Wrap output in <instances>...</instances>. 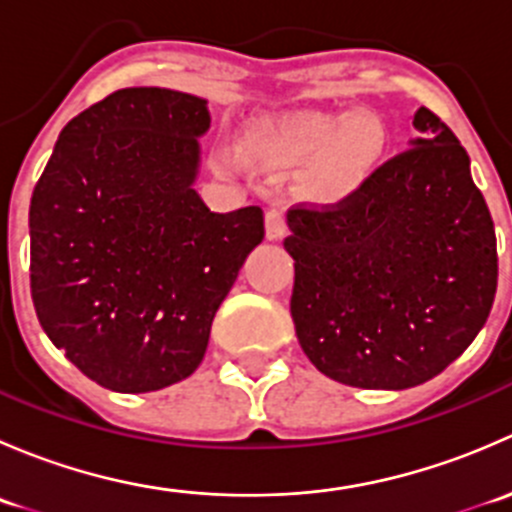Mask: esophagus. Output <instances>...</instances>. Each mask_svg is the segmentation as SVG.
Returning a JSON list of instances; mask_svg holds the SVG:
<instances>
[{"label":"esophagus","mask_w":512,"mask_h":512,"mask_svg":"<svg viewBox=\"0 0 512 512\" xmlns=\"http://www.w3.org/2000/svg\"><path fill=\"white\" fill-rule=\"evenodd\" d=\"M265 232L270 240H282V237H285L287 223H285V215H282V210H267Z\"/></svg>","instance_id":"1"}]
</instances>
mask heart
<instances>
[{
  "label": "heart",
  "mask_w": 512,
  "mask_h": 512,
  "mask_svg": "<svg viewBox=\"0 0 512 512\" xmlns=\"http://www.w3.org/2000/svg\"><path fill=\"white\" fill-rule=\"evenodd\" d=\"M384 151L379 123L359 113H304L280 123H262L245 136V156L267 170H292L309 163L302 175L304 195L334 200L369 175ZM235 168L232 153H220Z\"/></svg>",
  "instance_id": "b5f03b06"
}]
</instances>
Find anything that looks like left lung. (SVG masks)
<instances>
[{"label":"left lung","instance_id":"obj_1","mask_svg":"<svg viewBox=\"0 0 512 512\" xmlns=\"http://www.w3.org/2000/svg\"><path fill=\"white\" fill-rule=\"evenodd\" d=\"M414 128L411 148L342 200L287 213L299 347L356 389L441 374L483 329L498 287L493 218L466 148L426 106Z\"/></svg>","mask_w":512,"mask_h":512}]
</instances>
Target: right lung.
<instances>
[{"label": "right lung", "mask_w": 512, "mask_h": 512, "mask_svg": "<svg viewBox=\"0 0 512 512\" xmlns=\"http://www.w3.org/2000/svg\"><path fill=\"white\" fill-rule=\"evenodd\" d=\"M208 128L198 96L113 91L66 123L34 185L36 317L103 389L146 394L193 374L265 237L257 205L210 213L193 190Z\"/></svg>", "instance_id": "add662e5"}]
</instances>
